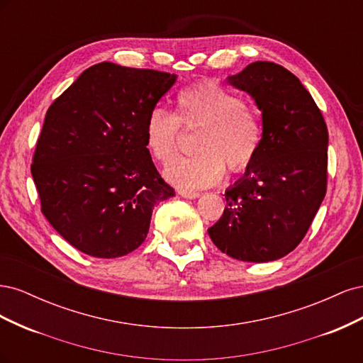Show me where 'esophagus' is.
<instances>
[{
	"mask_svg": "<svg viewBox=\"0 0 363 363\" xmlns=\"http://www.w3.org/2000/svg\"><path fill=\"white\" fill-rule=\"evenodd\" d=\"M179 195L183 196V199H188V200H195L200 196L199 192H191V191H179Z\"/></svg>",
	"mask_w": 363,
	"mask_h": 363,
	"instance_id": "esophagus-1",
	"label": "esophagus"
}]
</instances>
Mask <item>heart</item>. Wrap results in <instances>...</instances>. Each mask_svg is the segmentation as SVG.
Instances as JSON below:
<instances>
[{"instance_id": "obj_1", "label": "heart", "mask_w": 363, "mask_h": 363, "mask_svg": "<svg viewBox=\"0 0 363 363\" xmlns=\"http://www.w3.org/2000/svg\"><path fill=\"white\" fill-rule=\"evenodd\" d=\"M177 112L151 108L145 121V145L167 164L178 150L179 125L200 128L197 155L168 164L164 177L186 191L204 189L223 179L225 167L242 172L256 160L263 144V121L244 98L213 80L199 82L179 92Z\"/></svg>"}]
</instances>
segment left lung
<instances>
[{
    "label": "left lung",
    "instance_id": "obj_1",
    "mask_svg": "<svg viewBox=\"0 0 363 363\" xmlns=\"http://www.w3.org/2000/svg\"><path fill=\"white\" fill-rule=\"evenodd\" d=\"M227 82L256 101L265 133L256 160L225 191L224 213L207 232L230 257L272 262L301 242L324 200L327 125L301 82L277 63H250Z\"/></svg>",
    "mask_w": 363,
    "mask_h": 363
}]
</instances>
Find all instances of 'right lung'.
Returning a JSON list of instances; mask_svg holds the SVG:
<instances>
[{
    "mask_svg": "<svg viewBox=\"0 0 363 363\" xmlns=\"http://www.w3.org/2000/svg\"><path fill=\"white\" fill-rule=\"evenodd\" d=\"M177 75L103 62L54 101L33 156L42 213L92 257L144 242L152 208L175 195L145 145V121Z\"/></svg>",
    "mask_w": 363,
    "mask_h": 363,
    "instance_id": "obj_1",
    "label": "right lung"
}]
</instances>
